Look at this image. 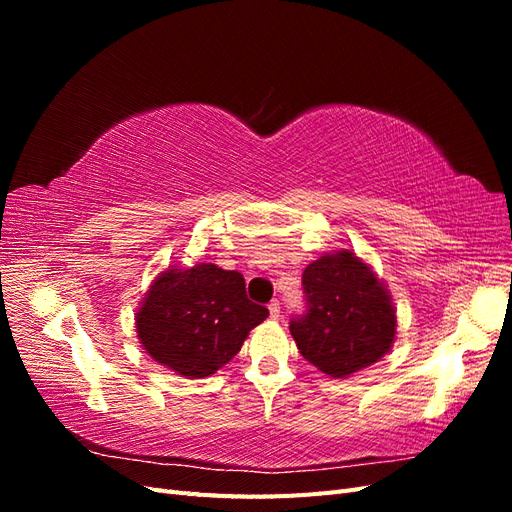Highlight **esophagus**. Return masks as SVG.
I'll return each mask as SVG.
<instances>
[{"mask_svg":"<svg viewBox=\"0 0 512 512\" xmlns=\"http://www.w3.org/2000/svg\"><path fill=\"white\" fill-rule=\"evenodd\" d=\"M269 312H271V318H280V314H282V307H280V301H277V299H273V301L269 303Z\"/></svg>","mask_w":512,"mask_h":512,"instance_id":"obj_1","label":"esophagus"}]
</instances>
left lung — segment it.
<instances>
[{
    "label": "left lung",
    "instance_id": "obj_1",
    "mask_svg": "<svg viewBox=\"0 0 512 512\" xmlns=\"http://www.w3.org/2000/svg\"><path fill=\"white\" fill-rule=\"evenodd\" d=\"M305 314L290 318L303 359L331 378L374 365L395 339L391 294L350 250L327 254L303 271Z\"/></svg>",
    "mask_w": 512,
    "mask_h": 512
}]
</instances>
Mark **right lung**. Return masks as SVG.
<instances>
[{
  "instance_id": "right-lung-1",
  "label": "right lung",
  "mask_w": 512,
  "mask_h": 512,
  "mask_svg": "<svg viewBox=\"0 0 512 512\" xmlns=\"http://www.w3.org/2000/svg\"><path fill=\"white\" fill-rule=\"evenodd\" d=\"M267 316L265 305L247 299L239 271L200 262L168 269L153 282L136 314V331L153 361L185 378H207Z\"/></svg>"
}]
</instances>
